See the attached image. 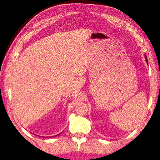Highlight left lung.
Segmentation results:
<instances>
[{"label":"left lung","instance_id":"1","mask_svg":"<svg viewBox=\"0 0 160 160\" xmlns=\"http://www.w3.org/2000/svg\"><path fill=\"white\" fill-rule=\"evenodd\" d=\"M145 58H146V62L148 63V60H147V58H146V56L145 55Z\"/></svg>","mask_w":160,"mask_h":160}]
</instances>
